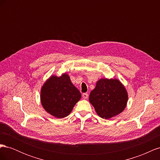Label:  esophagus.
Wrapping results in <instances>:
<instances>
[{"instance_id": "34e87169", "label": "esophagus", "mask_w": 160, "mask_h": 160, "mask_svg": "<svg viewBox=\"0 0 160 160\" xmlns=\"http://www.w3.org/2000/svg\"><path fill=\"white\" fill-rule=\"evenodd\" d=\"M82 97H83V98L84 99H87L88 98V93H83V95H82Z\"/></svg>"}]
</instances>
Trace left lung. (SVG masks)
<instances>
[{"label":"left lung","instance_id":"left-lung-1","mask_svg":"<svg viewBox=\"0 0 160 160\" xmlns=\"http://www.w3.org/2000/svg\"><path fill=\"white\" fill-rule=\"evenodd\" d=\"M89 102L99 117L108 119L121 113L126 108V89L117 79H101L91 91Z\"/></svg>","mask_w":160,"mask_h":160}]
</instances>
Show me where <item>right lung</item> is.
Masks as SVG:
<instances>
[{
    "label": "right lung",
    "instance_id": "1",
    "mask_svg": "<svg viewBox=\"0 0 160 160\" xmlns=\"http://www.w3.org/2000/svg\"><path fill=\"white\" fill-rule=\"evenodd\" d=\"M81 98L79 91L71 83L66 72L60 77L51 76L41 90L43 108L47 113L59 119L68 116Z\"/></svg>",
    "mask_w": 160,
    "mask_h": 160
}]
</instances>
